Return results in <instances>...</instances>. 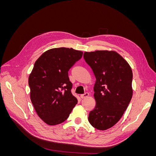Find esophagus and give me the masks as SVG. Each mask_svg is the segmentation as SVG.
Returning <instances> with one entry per match:
<instances>
[{
    "label": "esophagus",
    "instance_id": "obj_1",
    "mask_svg": "<svg viewBox=\"0 0 156 156\" xmlns=\"http://www.w3.org/2000/svg\"><path fill=\"white\" fill-rule=\"evenodd\" d=\"M89 96V94L88 92H85L83 94H81V96H80V97H81V98L83 99V98H85L87 97H88Z\"/></svg>",
    "mask_w": 156,
    "mask_h": 156
}]
</instances>
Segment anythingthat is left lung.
Wrapping results in <instances>:
<instances>
[{"label": "left lung", "instance_id": "left-lung-1", "mask_svg": "<svg viewBox=\"0 0 156 156\" xmlns=\"http://www.w3.org/2000/svg\"><path fill=\"white\" fill-rule=\"evenodd\" d=\"M83 56L96 79V105L89 113L88 121L95 128L106 130L119 121L129 104L133 73L128 63L115 51L85 52Z\"/></svg>", "mask_w": 156, "mask_h": 156}]
</instances>
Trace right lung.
I'll return each instance as SVG.
<instances>
[{
    "label": "right lung",
    "mask_w": 156,
    "mask_h": 156,
    "mask_svg": "<svg viewBox=\"0 0 156 156\" xmlns=\"http://www.w3.org/2000/svg\"><path fill=\"white\" fill-rule=\"evenodd\" d=\"M82 56V51L72 48H54L36 61L29 78L30 99L37 115L48 125L62 123L77 103L68 71Z\"/></svg>",
    "instance_id": "1"
}]
</instances>
